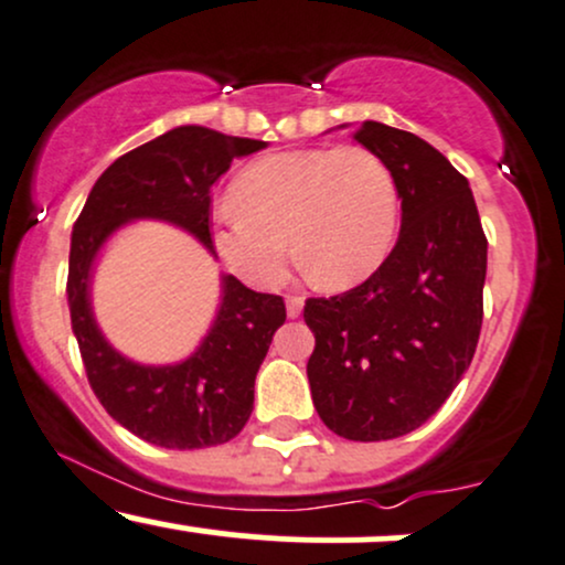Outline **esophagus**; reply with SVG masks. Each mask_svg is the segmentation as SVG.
<instances>
[{
  "instance_id": "1",
  "label": "esophagus",
  "mask_w": 565,
  "mask_h": 565,
  "mask_svg": "<svg viewBox=\"0 0 565 565\" xmlns=\"http://www.w3.org/2000/svg\"><path fill=\"white\" fill-rule=\"evenodd\" d=\"M303 309V298L301 296H288V301H285V311H288V317H298Z\"/></svg>"
}]
</instances>
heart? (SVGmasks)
<instances>
[{
	"label": "heart",
	"instance_id": "b5f03b06",
	"mask_svg": "<svg viewBox=\"0 0 565 565\" xmlns=\"http://www.w3.org/2000/svg\"><path fill=\"white\" fill-rule=\"evenodd\" d=\"M232 201L216 214L211 237L227 267L256 288L282 280L290 245L317 285L351 288L386 262L399 230L396 179L364 148L256 158L232 184Z\"/></svg>",
	"mask_w": 565,
	"mask_h": 565
}]
</instances>
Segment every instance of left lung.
<instances>
[{"instance_id": "obj_1", "label": "left lung", "mask_w": 565, "mask_h": 565, "mask_svg": "<svg viewBox=\"0 0 565 565\" xmlns=\"http://www.w3.org/2000/svg\"><path fill=\"white\" fill-rule=\"evenodd\" d=\"M354 139L388 166L399 241L362 285L309 298L317 415L351 441L420 428L470 367L483 320L487 237L468 179L426 139L364 121Z\"/></svg>"}]
</instances>
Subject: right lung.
<instances>
[{
    "label": "right lung",
    "mask_w": 565,
    "mask_h": 565,
    "mask_svg": "<svg viewBox=\"0 0 565 565\" xmlns=\"http://www.w3.org/2000/svg\"><path fill=\"white\" fill-rule=\"evenodd\" d=\"M267 148L205 126H177L103 171L73 224L68 309L95 396L116 423L166 449H203L235 439L254 413V381L285 322L280 296L256 294L222 275V301L188 360L142 364L108 343L92 311V271L113 232L139 218L174 224L216 256L211 190L235 158Z\"/></svg>",
    "instance_id": "1"
}]
</instances>
